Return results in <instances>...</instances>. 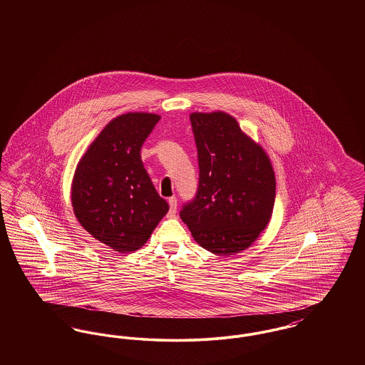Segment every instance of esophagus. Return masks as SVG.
I'll return each mask as SVG.
<instances>
[{
	"label": "esophagus",
	"mask_w": 365,
	"mask_h": 365,
	"mask_svg": "<svg viewBox=\"0 0 365 365\" xmlns=\"http://www.w3.org/2000/svg\"><path fill=\"white\" fill-rule=\"evenodd\" d=\"M168 202H170V213H171V216H175L176 208H178V200H176V197H175V195L170 197Z\"/></svg>",
	"instance_id": "34e87169"
}]
</instances>
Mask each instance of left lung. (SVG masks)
I'll return each mask as SVG.
<instances>
[{
    "label": "left lung",
    "mask_w": 365,
    "mask_h": 365,
    "mask_svg": "<svg viewBox=\"0 0 365 365\" xmlns=\"http://www.w3.org/2000/svg\"><path fill=\"white\" fill-rule=\"evenodd\" d=\"M190 122L200 176L180 217L204 249L237 253L255 242L271 219L277 187L271 161L225 112H195Z\"/></svg>",
    "instance_id": "left-lung-1"
}]
</instances>
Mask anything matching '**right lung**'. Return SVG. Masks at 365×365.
Here are the masks:
<instances>
[{"label": "right lung", "mask_w": 365, "mask_h": 365, "mask_svg": "<svg viewBox=\"0 0 365 365\" xmlns=\"http://www.w3.org/2000/svg\"><path fill=\"white\" fill-rule=\"evenodd\" d=\"M158 120V115L142 112L113 119L90 145L73 176L76 219L96 240L120 253L143 246L170 209L140 158Z\"/></svg>", "instance_id": "right-lung-1"}]
</instances>
